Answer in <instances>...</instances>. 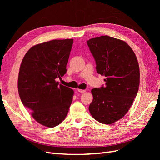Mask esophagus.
<instances>
[{
	"instance_id": "esophagus-1",
	"label": "esophagus",
	"mask_w": 160,
	"mask_h": 160,
	"mask_svg": "<svg viewBox=\"0 0 160 160\" xmlns=\"http://www.w3.org/2000/svg\"><path fill=\"white\" fill-rule=\"evenodd\" d=\"M78 92L81 93H84L86 92V90H85V89H78Z\"/></svg>"
}]
</instances>
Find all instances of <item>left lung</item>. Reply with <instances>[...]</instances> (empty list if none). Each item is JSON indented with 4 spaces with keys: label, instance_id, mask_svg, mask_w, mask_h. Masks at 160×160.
I'll return each mask as SVG.
<instances>
[{
    "label": "left lung",
    "instance_id": "left-lung-1",
    "mask_svg": "<svg viewBox=\"0 0 160 160\" xmlns=\"http://www.w3.org/2000/svg\"><path fill=\"white\" fill-rule=\"evenodd\" d=\"M96 60V71L106 77L104 87L93 89L89 110L95 120L109 124L123 118L136 97L140 68L133 51L127 42L108 36L87 40Z\"/></svg>",
    "mask_w": 160,
    "mask_h": 160
}]
</instances>
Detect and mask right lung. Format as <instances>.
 I'll use <instances>...</instances> for the list:
<instances>
[{
  "label": "right lung",
  "instance_id": "1",
  "mask_svg": "<svg viewBox=\"0 0 160 160\" xmlns=\"http://www.w3.org/2000/svg\"><path fill=\"white\" fill-rule=\"evenodd\" d=\"M73 39L53 40L30 48L20 67L18 89L20 100L39 124L52 128L69 111L73 91L59 84L67 72Z\"/></svg>",
  "mask_w": 160,
  "mask_h": 160
}]
</instances>
